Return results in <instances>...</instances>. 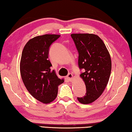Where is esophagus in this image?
I'll return each instance as SVG.
<instances>
[{"mask_svg": "<svg viewBox=\"0 0 132 132\" xmlns=\"http://www.w3.org/2000/svg\"><path fill=\"white\" fill-rule=\"evenodd\" d=\"M67 78H68L69 81H72V80L73 79V75L71 73H69L68 76H67Z\"/></svg>", "mask_w": 132, "mask_h": 132, "instance_id": "1", "label": "esophagus"}]
</instances>
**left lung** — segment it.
<instances>
[{
	"label": "left lung",
	"mask_w": 132,
	"mask_h": 132,
	"mask_svg": "<svg viewBox=\"0 0 132 132\" xmlns=\"http://www.w3.org/2000/svg\"><path fill=\"white\" fill-rule=\"evenodd\" d=\"M71 37L79 53V68L84 71L80 76L86 87V94L77 100L81 104H90L100 97L108 84L111 71L110 55L97 35L72 34Z\"/></svg>",
	"instance_id": "left-lung-1"
}]
</instances>
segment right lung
I'll return each mask as SVG.
<instances>
[{"label":"right lung","mask_w":132,"mask_h":132,"mask_svg":"<svg viewBox=\"0 0 132 132\" xmlns=\"http://www.w3.org/2000/svg\"><path fill=\"white\" fill-rule=\"evenodd\" d=\"M61 37L45 34L29 40L22 52L20 73L26 88L32 97L45 104L57 97L58 86L64 82L57 77L48 59L51 45Z\"/></svg>","instance_id":"add662e5"}]
</instances>
